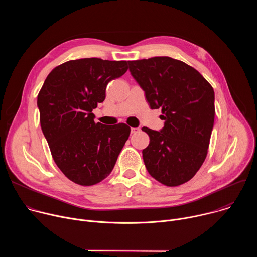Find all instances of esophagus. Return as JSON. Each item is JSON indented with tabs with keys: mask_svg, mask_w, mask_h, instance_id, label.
I'll return each instance as SVG.
<instances>
[{
	"mask_svg": "<svg viewBox=\"0 0 257 257\" xmlns=\"http://www.w3.org/2000/svg\"><path fill=\"white\" fill-rule=\"evenodd\" d=\"M140 129L139 128H131V133H136L138 132Z\"/></svg>",
	"mask_w": 257,
	"mask_h": 257,
	"instance_id": "34e87169",
	"label": "esophagus"
}]
</instances>
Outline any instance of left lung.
<instances>
[{
  "label": "left lung",
  "mask_w": 257,
  "mask_h": 257,
  "mask_svg": "<svg viewBox=\"0 0 257 257\" xmlns=\"http://www.w3.org/2000/svg\"><path fill=\"white\" fill-rule=\"evenodd\" d=\"M131 75L142 87L153 109L162 108L164 128L142 130L150 144L142 151L150 175L166 186H179L202 166L214 122V91L186 63L154 57L129 61Z\"/></svg>",
  "instance_id": "left-lung-1"
}]
</instances>
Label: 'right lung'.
Instances as JSON below:
<instances>
[{
  "label": "right lung",
  "mask_w": 257,
  "mask_h": 257,
  "mask_svg": "<svg viewBox=\"0 0 257 257\" xmlns=\"http://www.w3.org/2000/svg\"><path fill=\"white\" fill-rule=\"evenodd\" d=\"M128 70L127 61L71 60L54 68L38 95L43 133L62 173L82 186L113 171L130 134L124 123L94 122L92 109L105 98L107 83Z\"/></svg>",
  "instance_id": "right-lung-1"
}]
</instances>
